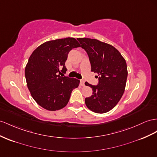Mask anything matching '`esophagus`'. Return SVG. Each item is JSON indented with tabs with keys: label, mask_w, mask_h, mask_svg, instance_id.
<instances>
[{
	"label": "esophagus",
	"mask_w": 157,
	"mask_h": 157,
	"mask_svg": "<svg viewBox=\"0 0 157 157\" xmlns=\"http://www.w3.org/2000/svg\"><path fill=\"white\" fill-rule=\"evenodd\" d=\"M80 85H81L82 86H84V81L83 80H80Z\"/></svg>",
	"instance_id": "obj_1"
}]
</instances>
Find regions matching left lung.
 Instances as JSON below:
<instances>
[{
    "mask_svg": "<svg viewBox=\"0 0 157 157\" xmlns=\"http://www.w3.org/2000/svg\"><path fill=\"white\" fill-rule=\"evenodd\" d=\"M77 40L88 54L91 71L98 75V85L85 82L86 86L92 88V95L85 98V104L95 113L108 112L124 94L128 78L126 61L111 45L90 38H77Z\"/></svg>",
    "mask_w": 157,
    "mask_h": 157,
    "instance_id": "1",
    "label": "left lung"
}]
</instances>
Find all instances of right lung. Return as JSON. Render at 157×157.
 I'll list each match as a JSON object with an SVG mask.
<instances>
[{"label": "right lung", "instance_id": "right-lung-1", "mask_svg": "<svg viewBox=\"0 0 157 157\" xmlns=\"http://www.w3.org/2000/svg\"><path fill=\"white\" fill-rule=\"evenodd\" d=\"M80 46L73 37L52 40L40 45L29 57L25 68L27 86L42 108L56 111L68 104L80 80L61 75L67 70L65 64L70 51Z\"/></svg>", "mask_w": 157, "mask_h": 157}]
</instances>
